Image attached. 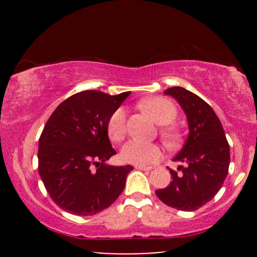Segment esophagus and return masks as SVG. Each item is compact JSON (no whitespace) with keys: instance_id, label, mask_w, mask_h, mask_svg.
Returning a JSON list of instances; mask_svg holds the SVG:
<instances>
[{"instance_id":"34e87169","label":"esophagus","mask_w":257,"mask_h":257,"mask_svg":"<svg viewBox=\"0 0 257 257\" xmlns=\"http://www.w3.org/2000/svg\"><path fill=\"white\" fill-rule=\"evenodd\" d=\"M135 168H137V170H140V171H151V170H152V167L142 166V165H136Z\"/></svg>"}]
</instances>
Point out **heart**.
I'll use <instances>...</instances> for the list:
<instances>
[{"mask_svg":"<svg viewBox=\"0 0 257 257\" xmlns=\"http://www.w3.org/2000/svg\"><path fill=\"white\" fill-rule=\"evenodd\" d=\"M140 107L150 114L157 124L168 125L174 121L177 117V107L171 100L163 97H153L143 100ZM107 136L112 142H120L124 139L126 133V112L122 107L115 110L107 121ZM163 137L168 144L174 143L177 139L174 130L166 127L163 130ZM161 150L156 144L142 143L139 140H130L126 143L120 151V157L125 163L135 165H150L159 160Z\"/></svg>","mask_w":257,"mask_h":257,"instance_id":"b5f03b06","label":"heart"}]
</instances>
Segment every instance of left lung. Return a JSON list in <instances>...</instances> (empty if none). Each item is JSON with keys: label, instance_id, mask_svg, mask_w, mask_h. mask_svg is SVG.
<instances>
[{"label": "left lung", "instance_id": "1", "mask_svg": "<svg viewBox=\"0 0 257 257\" xmlns=\"http://www.w3.org/2000/svg\"><path fill=\"white\" fill-rule=\"evenodd\" d=\"M164 94L173 97L184 110L188 137L173 158L181 163L178 171L168 168L172 180L156 194L165 205L192 212L210 201L228 174L229 145L222 124L205 100L180 86L170 87Z\"/></svg>", "mask_w": 257, "mask_h": 257}]
</instances>
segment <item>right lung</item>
<instances>
[{"label":"right lung","mask_w":257,"mask_h":257,"mask_svg":"<svg viewBox=\"0 0 257 257\" xmlns=\"http://www.w3.org/2000/svg\"><path fill=\"white\" fill-rule=\"evenodd\" d=\"M130 93L82 91L59 104L49 118L38 143V172L49 195L62 209L75 215H94L124 191L133 167L106 164L117 154L106 126Z\"/></svg>","instance_id":"right-lung-1"}]
</instances>
